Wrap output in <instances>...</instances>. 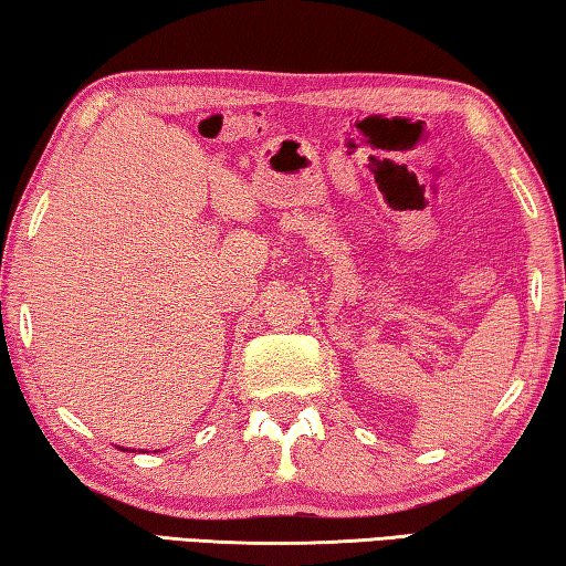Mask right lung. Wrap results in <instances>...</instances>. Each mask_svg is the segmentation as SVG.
<instances>
[{"mask_svg": "<svg viewBox=\"0 0 566 566\" xmlns=\"http://www.w3.org/2000/svg\"><path fill=\"white\" fill-rule=\"evenodd\" d=\"M122 450H124V448H122ZM128 452H134V450H128Z\"/></svg>", "mask_w": 566, "mask_h": 566, "instance_id": "1", "label": "right lung"}]
</instances>
